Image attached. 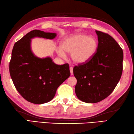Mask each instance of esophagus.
<instances>
[{"label": "esophagus", "mask_w": 134, "mask_h": 134, "mask_svg": "<svg viewBox=\"0 0 134 134\" xmlns=\"http://www.w3.org/2000/svg\"><path fill=\"white\" fill-rule=\"evenodd\" d=\"M70 71L71 75H73V68L72 67H70Z\"/></svg>", "instance_id": "1"}]
</instances>
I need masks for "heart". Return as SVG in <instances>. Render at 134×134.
I'll return each mask as SVG.
<instances>
[{
  "instance_id": "b5f03b06",
  "label": "heart",
  "mask_w": 134,
  "mask_h": 134,
  "mask_svg": "<svg viewBox=\"0 0 134 134\" xmlns=\"http://www.w3.org/2000/svg\"><path fill=\"white\" fill-rule=\"evenodd\" d=\"M97 47V41L94 37L78 33L63 38L60 48L58 49V53L59 56L64 57V52L70 53L74 63L81 65L86 63L93 58Z\"/></svg>"
}]
</instances>
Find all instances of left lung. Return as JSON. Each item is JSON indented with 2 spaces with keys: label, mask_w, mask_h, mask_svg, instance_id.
I'll list each match as a JSON object with an SVG mask.
<instances>
[{
  "label": "left lung",
  "mask_w": 134,
  "mask_h": 134,
  "mask_svg": "<svg viewBox=\"0 0 134 134\" xmlns=\"http://www.w3.org/2000/svg\"><path fill=\"white\" fill-rule=\"evenodd\" d=\"M98 48L86 63L75 66L77 97L86 103H96L110 94L120 81L123 71V49L110 35L96 30Z\"/></svg>",
  "instance_id": "1"
}]
</instances>
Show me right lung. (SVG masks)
I'll use <instances>...</instances> for the list:
<instances>
[{
	"mask_svg": "<svg viewBox=\"0 0 134 134\" xmlns=\"http://www.w3.org/2000/svg\"><path fill=\"white\" fill-rule=\"evenodd\" d=\"M56 35L33 30L14 45L9 66L11 78L20 94L32 103L42 104L52 100L58 87L70 75L68 64H56L51 57L38 58L32 51V38L52 40Z\"/></svg>",
	"mask_w": 134,
	"mask_h": 134,
	"instance_id": "1",
	"label": "right lung"
}]
</instances>
